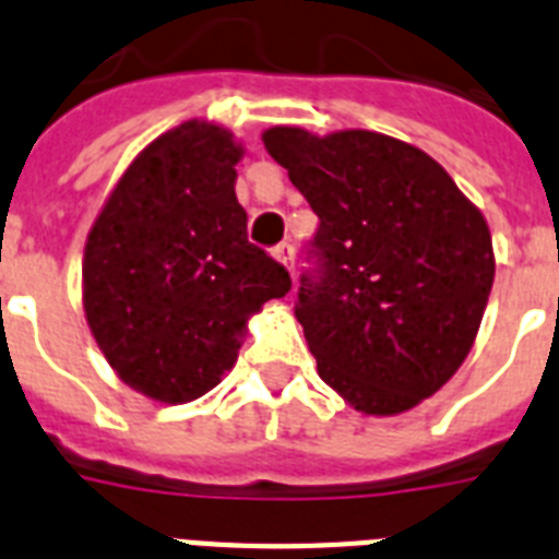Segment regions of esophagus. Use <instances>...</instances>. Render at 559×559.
<instances>
[{
    "label": "esophagus",
    "instance_id": "esophagus-1",
    "mask_svg": "<svg viewBox=\"0 0 559 559\" xmlns=\"http://www.w3.org/2000/svg\"><path fill=\"white\" fill-rule=\"evenodd\" d=\"M273 255L281 261V264L286 266V270H289V273H293V266H295V247L293 245H286V241H284V245L275 247Z\"/></svg>",
    "mask_w": 559,
    "mask_h": 559
}]
</instances>
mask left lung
<instances>
[{"instance_id":"obj_1","label":"left lung","mask_w":559,"mask_h":559,"mask_svg":"<svg viewBox=\"0 0 559 559\" xmlns=\"http://www.w3.org/2000/svg\"><path fill=\"white\" fill-rule=\"evenodd\" d=\"M261 140L320 219L295 304L320 380L360 414L411 411L473 348L495 278L487 219L388 134L273 126Z\"/></svg>"}]
</instances>
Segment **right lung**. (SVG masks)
<instances>
[{"label": "right lung", "instance_id": "obj_1", "mask_svg": "<svg viewBox=\"0 0 559 559\" xmlns=\"http://www.w3.org/2000/svg\"><path fill=\"white\" fill-rule=\"evenodd\" d=\"M241 148L188 120L126 168L84 247V312L126 385L179 405L236 366L247 318L289 293V273L247 241Z\"/></svg>", "mask_w": 559, "mask_h": 559}]
</instances>
